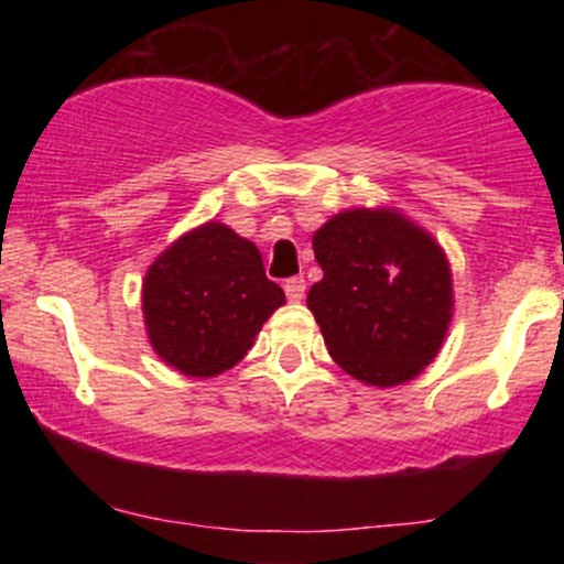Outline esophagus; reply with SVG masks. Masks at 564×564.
I'll list each match as a JSON object with an SVG mask.
<instances>
[{
	"label": "esophagus",
	"instance_id": "esophagus-1",
	"mask_svg": "<svg viewBox=\"0 0 564 564\" xmlns=\"http://www.w3.org/2000/svg\"><path fill=\"white\" fill-rule=\"evenodd\" d=\"M304 289H307V283H304L302 275L286 278V283H283V291H286L289 302H302L304 300Z\"/></svg>",
	"mask_w": 564,
	"mask_h": 564
}]
</instances>
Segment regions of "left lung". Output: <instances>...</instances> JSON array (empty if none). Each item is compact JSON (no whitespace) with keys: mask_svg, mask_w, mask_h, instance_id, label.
<instances>
[{"mask_svg":"<svg viewBox=\"0 0 564 564\" xmlns=\"http://www.w3.org/2000/svg\"><path fill=\"white\" fill-rule=\"evenodd\" d=\"M323 278L307 307L349 377L394 387L432 364L453 313L435 238L390 209H349L313 236Z\"/></svg>","mask_w":564,"mask_h":564,"instance_id":"8db88e82","label":"left lung"}]
</instances>
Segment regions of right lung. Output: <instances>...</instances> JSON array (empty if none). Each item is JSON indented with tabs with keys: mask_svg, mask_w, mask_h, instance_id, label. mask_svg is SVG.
Returning a JSON list of instances; mask_svg holds the SVG:
<instances>
[{
	"mask_svg": "<svg viewBox=\"0 0 564 564\" xmlns=\"http://www.w3.org/2000/svg\"><path fill=\"white\" fill-rule=\"evenodd\" d=\"M286 302L254 243L206 223L148 270L142 315L159 358L185 377H217L243 358L262 323Z\"/></svg>",
	"mask_w": 564,
	"mask_h": 564,
	"instance_id": "right-lung-1",
	"label": "right lung"
}]
</instances>
